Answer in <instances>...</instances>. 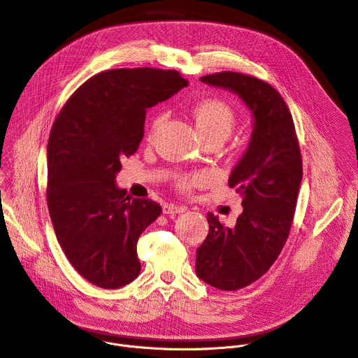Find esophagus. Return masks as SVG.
I'll return each instance as SVG.
<instances>
[{"label": "esophagus", "mask_w": 358, "mask_h": 358, "mask_svg": "<svg viewBox=\"0 0 358 358\" xmlns=\"http://www.w3.org/2000/svg\"><path fill=\"white\" fill-rule=\"evenodd\" d=\"M185 211H187V207L177 206V203H173V202H167L163 206V213L164 214H181V213H185Z\"/></svg>", "instance_id": "esophagus-1"}]
</instances>
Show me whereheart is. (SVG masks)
I'll list each match as a JSON object with an SVG mask.
<instances>
[{
    "mask_svg": "<svg viewBox=\"0 0 358 358\" xmlns=\"http://www.w3.org/2000/svg\"><path fill=\"white\" fill-rule=\"evenodd\" d=\"M192 115L196 123V127L201 136L206 137H221L227 138L232 131L236 115L235 110L225 100L218 97L203 99L194 106ZM164 120V115H160L151 124V134L155 133ZM207 178V174L194 173V174H181L177 177L176 184L181 191H189L192 187L201 184Z\"/></svg>",
    "mask_w": 358,
    "mask_h": 358,
    "instance_id": "heart-1",
    "label": "heart"
}]
</instances>
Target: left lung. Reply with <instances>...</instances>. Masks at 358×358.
Segmentation results:
<instances>
[{
  "label": "left lung",
  "instance_id": "8db88e82",
  "mask_svg": "<svg viewBox=\"0 0 358 358\" xmlns=\"http://www.w3.org/2000/svg\"><path fill=\"white\" fill-rule=\"evenodd\" d=\"M201 80L236 93L253 116V131L228 184L242 195L234 228L208 213L210 232L196 249L195 273L221 290H238L264 276L282 252L294 217L303 176L294 123L280 93L268 82L238 72Z\"/></svg>",
  "mask_w": 358,
  "mask_h": 358
}]
</instances>
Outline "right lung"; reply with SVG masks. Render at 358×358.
Here are the masks:
<instances>
[{"mask_svg":"<svg viewBox=\"0 0 358 358\" xmlns=\"http://www.w3.org/2000/svg\"><path fill=\"white\" fill-rule=\"evenodd\" d=\"M187 85L177 71L100 72L73 92L50 130L49 215L71 265L99 287L126 286L140 273L136 245L162 207L131 198L115 178L143 140L145 110Z\"/></svg>","mask_w":358,"mask_h":358,"instance_id":"add662e5","label":"right lung"}]
</instances>
